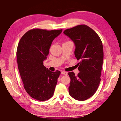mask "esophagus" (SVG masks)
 Wrapping results in <instances>:
<instances>
[{
    "label": "esophagus",
    "mask_w": 121,
    "mask_h": 121,
    "mask_svg": "<svg viewBox=\"0 0 121 121\" xmlns=\"http://www.w3.org/2000/svg\"><path fill=\"white\" fill-rule=\"evenodd\" d=\"M61 74H63V75H67L68 74V73L67 72H65V71H61Z\"/></svg>",
    "instance_id": "obj_1"
}]
</instances>
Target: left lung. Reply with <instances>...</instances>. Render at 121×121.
Returning <instances> with one entry per match:
<instances>
[{"instance_id":"8db88e82","label":"left lung","mask_w":121,"mask_h":121,"mask_svg":"<svg viewBox=\"0 0 121 121\" xmlns=\"http://www.w3.org/2000/svg\"><path fill=\"white\" fill-rule=\"evenodd\" d=\"M64 33L74 42L75 56L77 60V76L73 72L68 73L71 78L69 94L77 100L83 101L93 96L100 82L104 60L101 40L93 29L80 25L67 29Z\"/></svg>"}]
</instances>
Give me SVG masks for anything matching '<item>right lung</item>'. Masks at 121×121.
Instances as JSON below:
<instances>
[{
	"label": "right lung",
	"mask_w": 121,
	"mask_h": 121,
	"mask_svg": "<svg viewBox=\"0 0 121 121\" xmlns=\"http://www.w3.org/2000/svg\"><path fill=\"white\" fill-rule=\"evenodd\" d=\"M62 29L48 31L33 29L27 32L18 44L17 58L24 87L31 97L45 101L52 97L60 72H52L43 65L54 38Z\"/></svg>",
	"instance_id": "right-lung-1"
}]
</instances>
